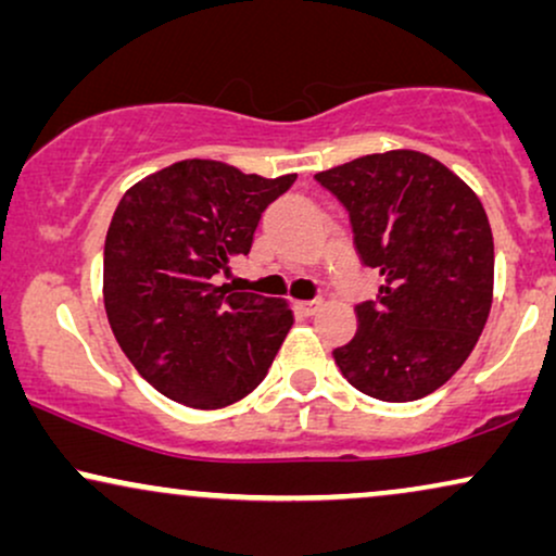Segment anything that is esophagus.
<instances>
[{
    "instance_id": "1",
    "label": "esophagus",
    "mask_w": 556,
    "mask_h": 556,
    "mask_svg": "<svg viewBox=\"0 0 556 556\" xmlns=\"http://www.w3.org/2000/svg\"><path fill=\"white\" fill-rule=\"evenodd\" d=\"M294 311H298L300 315H305V318H311V315L320 311V302L318 300H298L294 302Z\"/></svg>"
}]
</instances>
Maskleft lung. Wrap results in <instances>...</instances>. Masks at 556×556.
I'll list each match as a JSON object with an SVG mask.
<instances>
[{
	"instance_id": "1",
	"label": "left lung",
	"mask_w": 556,
	"mask_h": 556,
	"mask_svg": "<svg viewBox=\"0 0 556 556\" xmlns=\"http://www.w3.org/2000/svg\"><path fill=\"white\" fill-rule=\"evenodd\" d=\"M346 205L377 302L356 307L354 341L336 349L364 395L410 403L446 384L493 307L495 245L480 197L420 151H384L315 174Z\"/></svg>"
}]
</instances>
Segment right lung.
<instances>
[{"label":"right lung","mask_w":556,"mask_h":556,"mask_svg":"<svg viewBox=\"0 0 556 556\" xmlns=\"http://www.w3.org/2000/svg\"><path fill=\"white\" fill-rule=\"evenodd\" d=\"M294 179L187 159L123 194L104 241V311L138 375L174 403H238L290 333V302L230 292L215 277L249 256L266 205Z\"/></svg>","instance_id":"right-lung-1"}]
</instances>
